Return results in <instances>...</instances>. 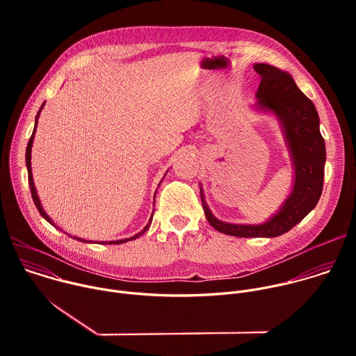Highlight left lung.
Returning a JSON list of instances; mask_svg holds the SVG:
<instances>
[{
    "label": "left lung",
    "instance_id": "1",
    "mask_svg": "<svg viewBox=\"0 0 356 356\" xmlns=\"http://www.w3.org/2000/svg\"><path fill=\"white\" fill-rule=\"evenodd\" d=\"M261 76L257 110L273 114L282 128L294 170L293 188L276 214L262 224H231L218 220L209 209L202 187L200 195L210 225L239 238H275L290 231L314 207L323 193L325 142L313 101L297 87L290 73L266 63L253 65Z\"/></svg>",
    "mask_w": 356,
    "mask_h": 356
}]
</instances>
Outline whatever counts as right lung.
Instances as JSON below:
<instances>
[{
    "instance_id": "right-lung-1",
    "label": "right lung",
    "mask_w": 356,
    "mask_h": 356,
    "mask_svg": "<svg viewBox=\"0 0 356 356\" xmlns=\"http://www.w3.org/2000/svg\"><path fill=\"white\" fill-rule=\"evenodd\" d=\"M43 106H44V103L42 104V107H40V110L38 111V114H36V120H35V128H33V132H32V136L29 138V142H28V146H26V154H25V159H26V169H28V180H29V187H31V194H32V200H33V202H35V206H36V209H38V211L40 213V216L49 222V224H52L55 228H58L59 229V227L50 220V217L44 213V210H43V207H42V204H40V200H39V195H38V193H36V187H35V183H33V177H32V168H31V152H32V145H33V138H35V132H36V127H38V118H39V114H40V111H42V108H43ZM166 176V175H165ZM156 195V194H155ZM155 200V198H154ZM154 204H155V201H154ZM152 217H154V214H152ZM152 217L149 218V221H147V224H146V227L140 231V232H138L136 235H134V236H131V238H125V239H118V241H108V242H98V243H101V245H118V243H124V242H128V241H134V239H136V238H139L142 234H145L146 231H147V228H149V225L152 224ZM62 231V229H60ZM70 236V235H69ZM73 239H77V241H80V242H88V243H91L92 241H86V239H81V238H77V236H73ZM92 243H95V242H92Z\"/></svg>"
}]
</instances>
